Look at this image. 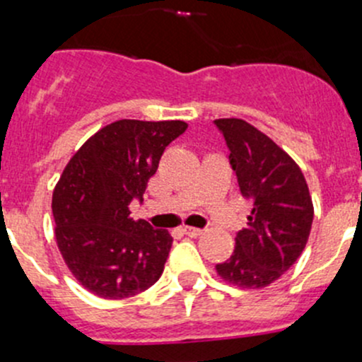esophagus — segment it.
<instances>
[{"label": "esophagus", "mask_w": 362, "mask_h": 362, "mask_svg": "<svg viewBox=\"0 0 362 362\" xmlns=\"http://www.w3.org/2000/svg\"><path fill=\"white\" fill-rule=\"evenodd\" d=\"M184 233L187 236H202L203 235V229H199V228H191V226H185L184 228Z\"/></svg>", "instance_id": "1"}]
</instances>
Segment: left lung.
<instances>
[{"instance_id":"obj_1","label":"left lung","mask_w":362,"mask_h":362,"mask_svg":"<svg viewBox=\"0 0 362 362\" xmlns=\"http://www.w3.org/2000/svg\"><path fill=\"white\" fill-rule=\"evenodd\" d=\"M228 144L240 191L252 199L247 228L236 235L235 252L215 272L242 289L272 286L298 261L308 242L313 203L296 160L243 119L215 120Z\"/></svg>"}]
</instances>
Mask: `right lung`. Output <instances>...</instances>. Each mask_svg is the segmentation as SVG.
Wrapping results in <instances>:
<instances>
[{
  "mask_svg": "<svg viewBox=\"0 0 362 362\" xmlns=\"http://www.w3.org/2000/svg\"><path fill=\"white\" fill-rule=\"evenodd\" d=\"M185 129L184 120H115L75 152L54 187L57 249L98 298H129L159 280L173 238L133 221L129 204L144 199L164 148Z\"/></svg>",
  "mask_w": 362,
  "mask_h": 362,
  "instance_id": "obj_1",
  "label": "right lung"
}]
</instances>
